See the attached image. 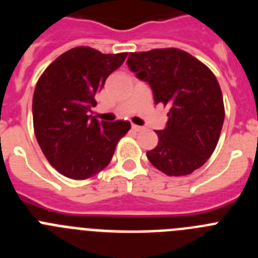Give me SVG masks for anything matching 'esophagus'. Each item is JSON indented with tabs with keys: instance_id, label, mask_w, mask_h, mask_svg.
<instances>
[{
	"instance_id": "1",
	"label": "esophagus",
	"mask_w": 258,
	"mask_h": 258,
	"mask_svg": "<svg viewBox=\"0 0 258 258\" xmlns=\"http://www.w3.org/2000/svg\"><path fill=\"white\" fill-rule=\"evenodd\" d=\"M132 129H133L134 132H142L143 129H145V127H143V126H140V125L133 124V125H132Z\"/></svg>"
}]
</instances>
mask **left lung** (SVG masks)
<instances>
[{
    "label": "left lung",
    "mask_w": 258,
    "mask_h": 258,
    "mask_svg": "<svg viewBox=\"0 0 258 258\" xmlns=\"http://www.w3.org/2000/svg\"><path fill=\"white\" fill-rule=\"evenodd\" d=\"M127 66L149 84L155 104L169 107L150 163L166 175H187L213 154L225 118L220 84L211 70L183 50L131 52Z\"/></svg>",
    "instance_id": "1"
}]
</instances>
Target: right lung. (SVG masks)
<instances>
[{"instance_id": "1", "label": "right lung", "mask_w": 258, "mask_h": 258, "mask_svg": "<svg viewBox=\"0 0 258 258\" xmlns=\"http://www.w3.org/2000/svg\"><path fill=\"white\" fill-rule=\"evenodd\" d=\"M127 52L102 54L77 46L59 55L36 84L32 113L41 150L60 174L90 178L109 164L131 122H99L88 115L107 77L124 63Z\"/></svg>"}]
</instances>
